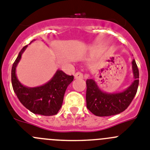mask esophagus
I'll use <instances>...</instances> for the list:
<instances>
[{"label": "esophagus", "instance_id": "esophagus-1", "mask_svg": "<svg viewBox=\"0 0 150 150\" xmlns=\"http://www.w3.org/2000/svg\"><path fill=\"white\" fill-rule=\"evenodd\" d=\"M74 77H75V79H81V78H83V74L81 73V72H76Z\"/></svg>", "mask_w": 150, "mask_h": 150}]
</instances>
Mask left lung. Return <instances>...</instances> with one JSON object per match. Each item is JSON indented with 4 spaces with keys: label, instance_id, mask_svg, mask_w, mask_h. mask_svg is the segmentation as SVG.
I'll return each instance as SVG.
<instances>
[{
    "label": "left lung",
    "instance_id": "obj_1",
    "mask_svg": "<svg viewBox=\"0 0 150 150\" xmlns=\"http://www.w3.org/2000/svg\"><path fill=\"white\" fill-rule=\"evenodd\" d=\"M134 81L121 92L109 93L100 89L94 78L87 79L86 101L90 111L98 117H108L120 114L129 107L137 93L139 84V71L135 60L132 61Z\"/></svg>",
    "mask_w": 150,
    "mask_h": 150
}]
</instances>
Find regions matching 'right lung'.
Instances as JSON below:
<instances>
[{
    "label": "right lung",
    "instance_id": "add662e5",
    "mask_svg": "<svg viewBox=\"0 0 150 150\" xmlns=\"http://www.w3.org/2000/svg\"><path fill=\"white\" fill-rule=\"evenodd\" d=\"M27 47L28 45L21 50L12 67L11 80L13 90L21 103L33 114L43 116L55 115L62 107L63 96L67 87L73 81V75H67L62 70L57 69L54 76L43 85L34 87L23 85L17 78L16 67Z\"/></svg>",
    "mask_w": 150,
    "mask_h": 150
}]
</instances>
